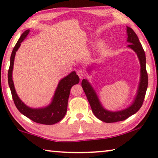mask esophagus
Segmentation results:
<instances>
[{"label":"esophagus","instance_id":"obj_1","mask_svg":"<svg viewBox=\"0 0 158 158\" xmlns=\"http://www.w3.org/2000/svg\"><path fill=\"white\" fill-rule=\"evenodd\" d=\"M77 74L80 79H82L83 77L85 76V73L82 70H81V69H78V70L77 71Z\"/></svg>","mask_w":158,"mask_h":158}]
</instances>
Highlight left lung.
<instances>
[{
    "label": "left lung",
    "instance_id": "8db88e82",
    "mask_svg": "<svg viewBox=\"0 0 158 158\" xmlns=\"http://www.w3.org/2000/svg\"><path fill=\"white\" fill-rule=\"evenodd\" d=\"M127 42L130 44L128 47L132 49L137 53L141 64V79L139 86L137 95L132 105L130 107L120 111H109L102 106L97 95L93 89L91 85L86 79H83L81 86L86 95L88 100L91 107L92 111L95 116L100 121L105 123H115L124 121L130 116L135 114L139 110L143 105L145 98L147 87H148V73L146 68V55L144 50L141 46L137 34L132 28L127 27Z\"/></svg>",
    "mask_w": 158,
    "mask_h": 158
}]
</instances>
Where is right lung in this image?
Instances as JSON below:
<instances>
[{
  "instance_id": "add662e5",
  "label": "right lung",
  "mask_w": 158,
  "mask_h": 158,
  "mask_svg": "<svg viewBox=\"0 0 158 158\" xmlns=\"http://www.w3.org/2000/svg\"><path fill=\"white\" fill-rule=\"evenodd\" d=\"M29 31H30L29 30L26 31L21 35L12 50L11 57H10V65L8 69L9 86L10 90H11L12 96L16 107L21 114L37 123L53 125L61 121L65 116L70 89L74 85L79 84V78L78 75H77L75 72H73L65 78L61 79L58 84L56 90L52 103L47 107L42 109H31L25 105L16 93L12 74L16 52L19 48L21 42H22L25 37L28 35Z\"/></svg>"
}]
</instances>
